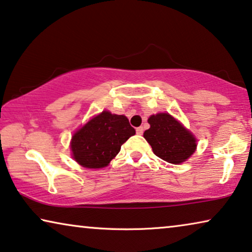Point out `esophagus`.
<instances>
[{"label": "esophagus", "mask_w": 252, "mask_h": 252, "mask_svg": "<svg viewBox=\"0 0 252 252\" xmlns=\"http://www.w3.org/2000/svg\"><path fill=\"white\" fill-rule=\"evenodd\" d=\"M136 131H137V134H143L144 133V127L143 126H138Z\"/></svg>", "instance_id": "esophagus-1"}]
</instances>
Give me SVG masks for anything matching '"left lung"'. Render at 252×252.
Segmentation results:
<instances>
[{
  "mask_svg": "<svg viewBox=\"0 0 252 252\" xmlns=\"http://www.w3.org/2000/svg\"><path fill=\"white\" fill-rule=\"evenodd\" d=\"M148 123L151 127L145 131L144 137L162 160L179 164L195 152V138L168 113L152 115Z\"/></svg>",
  "mask_w": 252,
  "mask_h": 252,
  "instance_id": "left-lung-1",
  "label": "left lung"
}]
</instances>
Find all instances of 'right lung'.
Returning a JSON list of instances; mask_svg holds the SVG:
<instances>
[{
    "instance_id": "right-lung-1",
    "label": "right lung",
    "mask_w": 252,
    "mask_h": 252,
    "mask_svg": "<svg viewBox=\"0 0 252 252\" xmlns=\"http://www.w3.org/2000/svg\"><path fill=\"white\" fill-rule=\"evenodd\" d=\"M134 133L125 115L104 111L74 133L70 143L73 158L84 168H104Z\"/></svg>"
}]
</instances>
